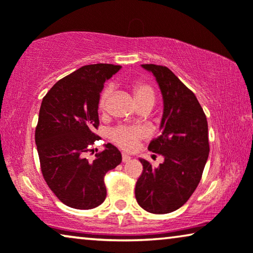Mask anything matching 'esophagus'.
Wrapping results in <instances>:
<instances>
[{
  "mask_svg": "<svg viewBox=\"0 0 253 253\" xmlns=\"http://www.w3.org/2000/svg\"><path fill=\"white\" fill-rule=\"evenodd\" d=\"M130 159H131V158H130L127 154H126V153L122 154V161H123V162H129Z\"/></svg>",
  "mask_w": 253,
  "mask_h": 253,
  "instance_id": "1",
  "label": "esophagus"
}]
</instances>
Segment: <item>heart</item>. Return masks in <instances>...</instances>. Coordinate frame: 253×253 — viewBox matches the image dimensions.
<instances>
[{
	"instance_id": "b5f03b06",
	"label": "heart",
	"mask_w": 253,
	"mask_h": 253,
	"mask_svg": "<svg viewBox=\"0 0 253 253\" xmlns=\"http://www.w3.org/2000/svg\"><path fill=\"white\" fill-rule=\"evenodd\" d=\"M133 94L136 98L138 105L144 101H154V91L146 83H137L133 85ZM112 86H106L102 89L99 98V108L105 110L107 107L108 99L112 95ZM148 131L144 126H119L110 131V139L115 143L117 146L124 151L136 150L138 145L144 138H146Z\"/></svg>"
}]
</instances>
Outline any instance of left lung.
Here are the masks:
<instances>
[{"instance_id": "obj_1", "label": "left lung", "mask_w": 253, "mask_h": 253, "mask_svg": "<svg viewBox=\"0 0 253 253\" xmlns=\"http://www.w3.org/2000/svg\"><path fill=\"white\" fill-rule=\"evenodd\" d=\"M157 79L164 99L162 132L148 145L165 161L153 168L139 159L143 174L136 183V199L153 214L174 212L198 186L210 153L207 120L195 93L164 65L141 64Z\"/></svg>"}]
</instances>
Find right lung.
<instances>
[{"label": "right lung", "instance_id": "add662e5", "mask_svg": "<svg viewBox=\"0 0 253 253\" xmlns=\"http://www.w3.org/2000/svg\"><path fill=\"white\" fill-rule=\"evenodd\" d=\"M121 65H84L58 81L41 102L36 144L44 181L64 205L91 210L105 202V175L122 161L108 143L93 160L86 158L98 136L99 98L103 83Z\"/></svg>", "mask_w": 253, "mask_h": 253}]
</instances>
